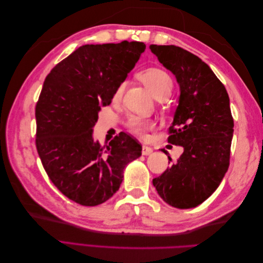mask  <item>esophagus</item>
Listing matches in <instances>:
<instances>
[{
  "mask_svg": "<svg viewBox=\"0 0 263 263\" xmlns=\"http://www.w3.org/2000/svg\"><path fill=\"white\" fill-rule=\"evenodd\" d=\"M142 155L144 156H149L151 153H153V148H150L148 146H142Z\"/></svg>",
  "mask_w": 263,
  "mask_h": 263,
  "instance_id": "34e87169",
  "label": "esophagus"
}]
</instances>
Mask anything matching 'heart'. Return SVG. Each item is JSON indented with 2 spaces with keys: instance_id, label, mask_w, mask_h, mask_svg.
<instances>
[{
  "instance_id": "1",
  "label": "heart",
  "mask_w": 263,
  "mask_h": 263,
  "mask_svg": "<svg viewBox=\"0 0 263 263\" xmlns=\"http://www.w3.org/2000/svg\"><path fill=\"white\" fill-rule=\"evenodd\" d=\"M140 79L141 81L146 84V86L150 90V92L153 93L156 99L162 97V95L171 94L173 81L170 74L168 72H165L164 70L159 68L147 69L144 72L140 73ZM125 82H122L117 85L113 95V99L115 101H118L122 98L125 90ZM127 125H128L132 133L138 135L140 137H144L146 133L153 128L154 123L148 121V119L141 118L138 116H132L128 119Z\"/></svg>"
}]
</instances>
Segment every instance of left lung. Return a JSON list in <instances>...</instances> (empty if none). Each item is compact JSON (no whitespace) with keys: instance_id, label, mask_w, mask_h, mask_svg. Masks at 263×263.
Returning a JSON list of instances; mask_svg holds the SVG:
<instances>
[{"instance_id":"1","label":"left lung","mask_w":263,"mask_h":263,"mask_svg":"<svg viewBox=\"0 0 263 263\" xmlns=\"http://www.w3.org/2000/svg\"><path fill=\"white\" fill-rule=\"evenodd\" d=\"M149 48L180 86L168 141L184 149L176 162L168 157L170 166L153 184L173 208H196L216 191L229 166L234 119L228 93L197 55L173 45Z\"/></svg>"}]
</instances>
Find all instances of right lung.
I'll return each mask as SVG.
<instances>
[{"instance_id": "1", "label": "right lung", "mask_w": 263, "mask_h": 263, "mask_svg": "<svg viewBox=\"0 0 263 263\" xmlns=\"http://www.w3.org/2000/svg\"><path fill=\"white\" fill-rule=\"evenodd\" d=\"M146 45L139 42L84 45L46 77L36 105V147L44 169L60 192L83 206L106 202L122 184L125 166L141 146L119 133L102 147L93 127L110 104Z\"/></svg>"}]
</instances>
